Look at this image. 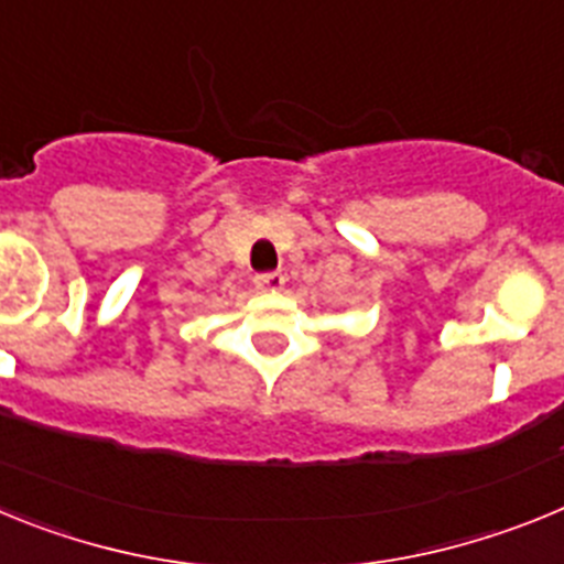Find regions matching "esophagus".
<instances>
[{"label": "esophagus", "mask_w": 564, "mask_h": 564, "mask_svg": "<svg viewBox=\"0 0 564 564\" xmlns=\"http://www.w3.org/2000/svg\"><path fill=\"white\" fill-rule=\"evenodd\" d=\"M253 285H257L259 291L276 293V291H282V288H285V273H279V271L259 273V276L253 279Z\"/></svg>", "instance_id": "esophagus-1"}]
</instances>
